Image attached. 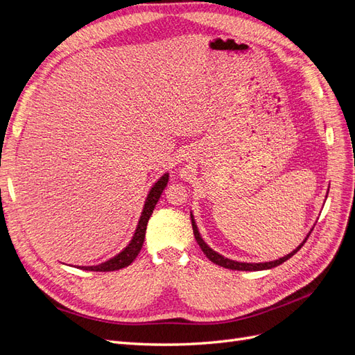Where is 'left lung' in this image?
Returning a JSON list of instances; mask_svg holds the SVG:
<instances>
[{"label":"left lung","instance_id":"left-lung-1","mask_svg":"<svg viewBox=\"0 0 355 355\" xmlns=\"http://www.w3.org/2000/svg\"><path fill=\"white\" fill-rule=\"evenodd\" d=\"M191 222H192V230H194V237H196V240H197L198 245L201 247V250L204 252V254H206L213 263H216V265L223 266V268H228V270H237V271H263V270H271V268H274V266L282 265L283 262H286L287 259H290V257H292V256H293V254L300 249V247H302V245L305 244L306 239L309 237V234H311V232H309V234L306 235V239H305L302 243H300L293 252H290L288 254H286V256L280 257V259L271 261V262L250 263V262H237V261L228 259V257H223V256H222V254H219L218 252H214L213 249H210V247H209L206 243H204V240L201 239L200 231H198V227H197V223H196L194 216H192V213H191Z\"/></svg>","mask_w":355,"mask_h":355}]
</instances>
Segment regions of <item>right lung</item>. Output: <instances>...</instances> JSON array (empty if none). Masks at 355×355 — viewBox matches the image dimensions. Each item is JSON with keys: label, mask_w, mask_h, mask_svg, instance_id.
Wrapping results in <instances>:
<instances>
[{"label": "right lung", "mask_w": 355, "mask_h": 355, "mask_svg": "<svg viewBox=\"0 0 355 355\" xmlns=\"http://www.w3.org/2000/svg\"><path fill=\"white\" fill-rule=\"evenodd\" d=\"M167 182H168V173H164L163 176H161L155 182V184L153 185V188L149 189L148 196H146V200H145V204H144V210L141 213V218H139L137 227H136V231L133 234L130 243H128L120 253L115 254L114 257H111L110 261L102 262L99 265L80 266L81 270H85V271H101V272L116 271V270H121V268L128 266L136 259V256L139 254V252H141L142 245H144L148 220H149V218H151V214H153V211L155 209V204L158 202L161 194H163L164 188L167 187Z\"/></svg>", "instance_id": "add662e5"}]
</instances>
